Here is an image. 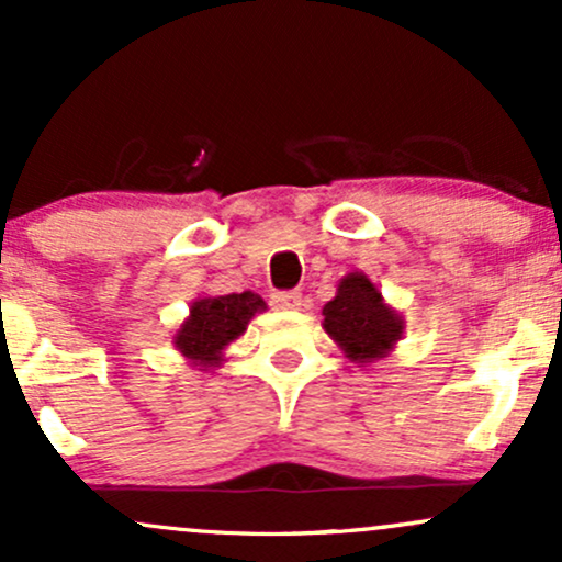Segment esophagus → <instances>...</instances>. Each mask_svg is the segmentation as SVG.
Segmentation results:
<instances>
[{"label": "esophagus", "instance_id": "obj_1", "mask_svg": "<svg viewBox=\"0 0 562 562\" xmlns=\"http://www.w3.org/2000/svg\"><path fill=\"white\" fill-rule=\"evenodd\" d=\"M301 303L303 295L299 290H280V293L272 295V306L282 308V312H295V308H301Z\"/></svg>", "mask_w": 562, "mask_h": 562}]
</instances>
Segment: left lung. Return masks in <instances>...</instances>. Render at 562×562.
<instances>
[{
  "mask_svg": "<svg viewBox=\"0 0 562 562\" xmlns=\"http://www.w3.org/2000/svg\"><path fill=\"white\" fill-rule=\"evenodd\" d=\"M322 327L344 348L351 362L370 364L383 359L404 333V319L383 301L380 290L362 272L346 274L338 293L322 308Z\"/></svg>",
  "mask_w": 562,
  "mask_h": 562,
  "instance_id": "8db88e82",
  "label": "left lung"
}]
</instances>
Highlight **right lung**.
Listing matches in <instances>:
<instances>
[{"mask_svg": "<svg viewBox=\"0 0 562 562\" xmlns=\"http://www.w3.org/2000/svg\"><path fill=\"white\" fill-rule=\"evenodd\" d=\"M263 308H267V303L250 290L216 295V299L214 295L198 299L190 306V317L173 335V346L187 362L195 367H216L222 362L224 348L240 338L248 322Z\"/></svg>", "mask_w": 562, "mask_h": 562, "instance_id": "1", "label": "right lung"}]
</instances>
